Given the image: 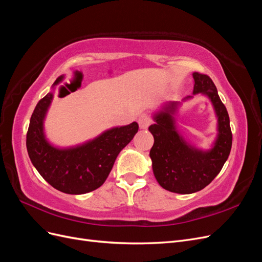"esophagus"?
Returning <instances> with one entry per match:
<instances>
[{"mask_svg": "<svg viewBox=\"0 0 262 262\" xmlns=\"http://www.w3.org/2000/svg\"><path fill=\"white\" fill-rule=\"evenodd\" d=\"M150 122H152V119H150V117L145 114L141 115L138 118V123H139L140 129H146L147 126L150 124Z\"/></svg>", "mask_w": 262, "mask_h": 262, "instance_id": "esophagus-1", "label": "esophagus"}]
</instances>
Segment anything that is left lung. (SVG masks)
<instances>
[{
	"label": "left lung",
	"mask_w": 262,
	"mask_h": 262,
	"mask_svg": "<svg viewBox=\"0 0 262 262\" xmlns=\"http://www.w3.org/2000/svg\"><path fill=\"white\" fill-rule=\"evenodd\" d=\"M192 77V95L181 101L163 102L153 114L155 122L148 126L154 137L149 150L154 176L162 188L180 194L200 191L219 175L231 153L233 141L227 110L215 85L208 75L194 72ZM198 93L209 99L217 118V136L207 150L190 144L177 125L180 107Z\"/></svg>",
	"instance_id": "left-lung-1"
}]
</instances>
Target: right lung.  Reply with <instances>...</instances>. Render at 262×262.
<instances>
[{"label": "right lung", "instance_id": "right-lung-1", "mask_svg": "<svg viewBox=\"0 0 262 262\" xmlns=\"http://www.w3.org/2000/svg\"><path fill=\"white\" fill-rule=\"evenodd\" d=\"M59 76L52 91L39 100L30 118L26 138L31 163L53 188L68 194H83L99 188L107 179L115 161L139 130L134 121L107 129L94 139L72 146H59L46 136L45 120L54 97L55 86L64 81Z\"/></svg>", "mask_w": 262, "mask_h": 262}]
</instances>
